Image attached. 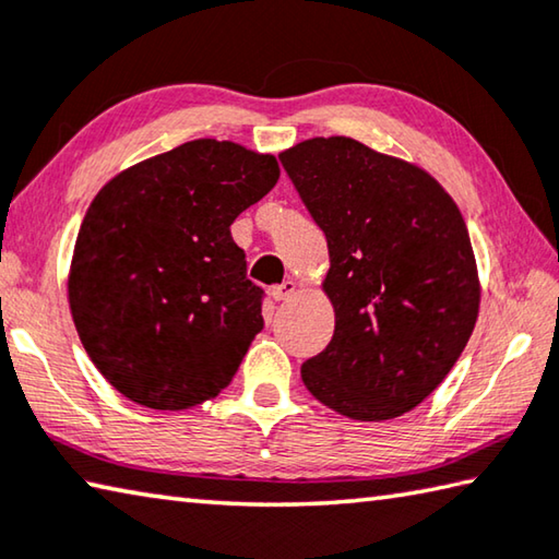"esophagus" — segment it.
<instances>
[{"mask_svg": "<svg viewBox=\"0 0 559 559\" xmlns=\"http://www.w3.org/2000/svg\"><path fill=\"white\" fill-rule=\"evenodd\" d=\"M296 281H283L281 286H273L271 288V296H273V300H288L293 293H296Z\"/></svg>", "mask_w": 559, "mask_h": 559, "instance_id": "esophagus-1", "label": "esophagus"}]
</instances>
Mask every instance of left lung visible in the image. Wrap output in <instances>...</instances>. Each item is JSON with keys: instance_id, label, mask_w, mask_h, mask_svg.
Returning <instances> with one entry per match:
<instances>
[{"instance_id": "obj_1", "label": "left lung", "mask_w": 559, "mask_h": 559, "mask_svg": "<svg viewBox=\"0 0 559 559\" xmlns=\"http://www.w3.org/2000/svg\"><path fill=\"white\" fill-rule=\"evenodd\" d=\"M278 158L330 249L334 334L302 383L352 420L399 418L448 377L479 314L462 212L423 168L349 136Z\"/></svg>"}]
</instances>
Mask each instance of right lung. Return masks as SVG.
Here are the masks:
<instances>
[{"mask_svg":"<svg viewBox=\"0 0 559 559\" xmlns=\"http://www.w3.org/2000/svg\"><path fill=\"white\" fill-rule=\"evenodd\" d=\"M278 176L269 154L198 139L95 195L70 263V312L87 357L129 401L182 411L229 385L263 330V288L229 227Z\"/></svg>","mask_w":559,"mask_h":559,"instance_id":"add662e5","label":"right lung"}]
</instances>
